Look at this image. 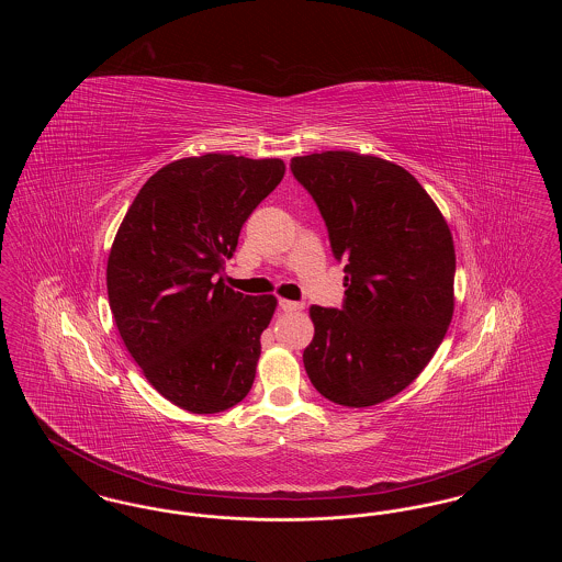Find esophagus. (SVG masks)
<instances>
[{"label": "esophagus", "mask_w": 562, "mask_h": 562, "mask_svg": "<svg viewBox=\"0 0 562 562\" xmlns=\"http://www.w3.org/2000/svg\"><path fill=\"white\" fill-rule=\"evenodd\" d=\"M280 310H282V312H301V310H303V303L289 301V299H280Z\"/></svg>", "instance_id": "esophagus-1"}]
</instances>
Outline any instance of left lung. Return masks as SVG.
<instances>
[{"mask_svg":"<svg viewBox=\"0 0 562 562\" xmlns=\"http://www.w3.org/2000/svg\"><path fill=\"white\" fill-rule=\"evenodd\" d=\"M346 263L341 310L312 305L303 351L324 398L362 408L401 394L428 367L454 310L451 229L428 191L394 161L356 151L291 160Z\"/></svg>","mask_w":562,"mask_h":562,"instance_id":"left-lung-1","label":"left lung"}]
</instances>
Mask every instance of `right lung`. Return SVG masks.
I'll list each match as a JSON object with an SVG mask.
<instances>
[{
	"label": "right lung",
	"instance_id": "right-lung-1",
	"mask_svg": "<svg viewBox=\"0 0 562 562\" xmlns=\"http://www.w3.org/2000/svg\"><path fill=\"white\" fill-rule=\"evenodd\" d=\"M278 158L206 154L170 161L136 193L108 261L124 346L166 401L221 413L246 398L278 299L218 278L244 221L284 177Z\"/></svg>",
	"mask_w": 562,
	"mask_h": 562
}]
</instances>
